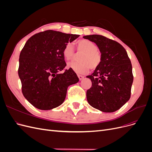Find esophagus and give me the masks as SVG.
<instances>
[{
    "mask_svg": "<svg viewBox=\"0 0 152 152\" xmlns=\"http://www.w3.org/2000/svg\"><path fill=\"white\" fill-rule=\"evenodd\" d=\"M77 76H78V77H79V79L80 80H82V79H83L84 78V76L81 75H77Z\"/></svg>",
    "mask_w": 152,
    "mask_h": 152,
    "instance_id": "obj_1",
    "label": "esophagus"
}]
</instances>
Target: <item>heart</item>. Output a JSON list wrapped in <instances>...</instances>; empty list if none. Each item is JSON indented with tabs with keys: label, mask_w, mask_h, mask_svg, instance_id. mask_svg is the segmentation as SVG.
Segmentation results:
<instances>
[{
	"label": "heart",
	"mask_w": 152,
	"mask_h": 152,
	"mask_svg": "<svg viewBox=\"0 0 152 152\" xmlns=\"http://www.w3.org/2000/svg\"><path fill=\"white\" fill-rule=\"evenodd\" d=\"M78 52L82 53L79 56V62H71L68 64V68H71L77 73L84 74L91 70L97 68L102 62V54L98 50L95 43L87 39H80L76 42ZM63 56L66 61L74 58L75 51L71 43L67 44L63 49Z\"/></svg>",
	"instance_id": "1"
}]
</instances>
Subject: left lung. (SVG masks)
Returning <instances> with one entry per match:
<instances>
[{
    "label": "left lung",
    "instance_id": "obj_1",
    "mask_svg": "<svg viewBox=\"0 0 152 152\" xmlns=\"http://www.w3.org/2000/svg\"><path fill=\"white\" fill-rule=\"evenodd\" d=\"M83 38L97 45L102 58L93 73L86 77L92 82L86 93L87 102L102 112H115L131 97L133 75L130 59L126 49L116 41L99 35Z\"/></svg>",
    "mask_w": 152,
    "mask_h": 152
}]
</instances>
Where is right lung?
I'll use <instances>...</instances> for the list:
<instances>
[{
	"mask_svg": "<svg viewBox=\"0 0 152 152\" xmlns=\"http://www.w3.org/2000/svg\"><path fill=\"white\" fill-rule=\"evenodd\" d=\"M79 35L47 30L26 41L19 59L18 75L25 98L35 108L49 110L61 105L68 87L79 82L75 72L66 65L63 49Z\"/></svg>",
	"mask_w": 152,
	"mask_h": 152,
	"instance_id": "obj_1",
	"label": "right lung"
}]
</instances>
